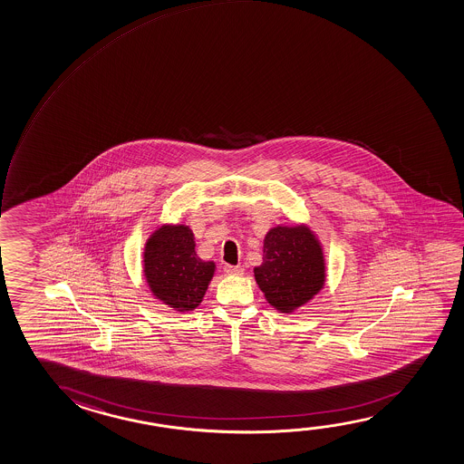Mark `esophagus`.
I'll list each match as a JSON object with an SVG mask.
<instances>
[{
    "label": "esophagus",
    "mask_w": 464,
    "mask_h": 464,
    "mask_svg": "<svg viewBox=\"0 0 464 464\" xmlns=\"http://www.w3.org/2000/svg\"><path fill=\"white\" fill-rule=\"evenodd\" d=\"M223 271L227 273V275L233 276H241L244 275V268L242 266H233V265H225V268Z\"/></svg>",
    "instance_id": "1"
}]
</instances>
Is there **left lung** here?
<instances>
[{
  "label": "left lung",
  "mask_w": 464,
  "mask_h": 464,
  "mask_svg": "<svg viewBox=\"0 0 464 464\" xmlns=\"http://www.w3.org/2000/svg\"><path fill=\"white\" fill-rule=\"evenodd\" d=\"M254 275L273 308L294 313L325 284L323 246L304 225L275 227L265 236L263 263Z\"/></svg>",
  "instance_id": "1"
}]
</instances>
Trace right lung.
<instances>
[{
	"label": "right lung",
	"instance_id": "obj_1",
	"mask_svg": "<svg viewBox=\"0 0 464 464\" xmlns=\"http://www.w3.org/2000/svg\"><path fill=\"white\" fill-rule=\"evenodd\" d=\"M195 247L189 227L162 225L143 250V273L151 294L180 313L199 306L214 277L215 263L201 260Z\"/></svg>",
	"mask_w": 464,
	"mask_h": 464
}]
</instances>
